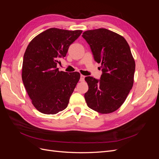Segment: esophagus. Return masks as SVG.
<instances>
[{"mask_svg": "<svg viewBox=\"0 0 159 159\" xmlns=\"http://www.w3.org/2000/svg\"><path fill=\"white\" fill-rule=\"evenodd\" d=\"M85 79V76L83 75H81L80 76V81H84Z\"/></svg>", "mask_w": 159, "mask_h": 159, "instance_id": "esophagus-1", "label": "esophagus"}]
</instances>
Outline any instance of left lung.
<instances>
[{"instance_id":"1","label":"left lung","mask_w":159,"mask_h":159,"mask_svg":"<svg viewBox=\"0 0 159 159\" xmlns=\"http://www.w3.org/2000/svg\"><path fill=\"white\" fill-rule=\"evenodd\" d=\"M82 37L102 68L100 80L85 78L89 87L85 102L98 113H112L121 106L133 87L135 62L131 49L123 36L105 28L87 30Z\"/></svg>"}]
</instances>
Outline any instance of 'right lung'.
Masks as SVG:
<instances>
[{
    "mask_svg": "<svg viewBox=\"0 0 159 159\" xmlns=\"http://www.w3.org/2000/svg\"><path fill=\"white\" fill-rule=\"evenodd\" d=\"M82 30L52 28L34 38L23 57L22 79L35 108L44 114L65 109L80 78L77 71H60L57 64Z\"/></svg>",
    "mask_w": 159,
    "mask_h": 159,
    "instance_id": "obj_1",
    "label": "right lung"
}]
</instances>
